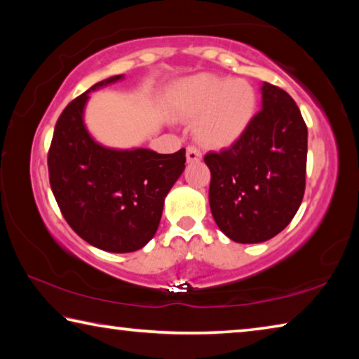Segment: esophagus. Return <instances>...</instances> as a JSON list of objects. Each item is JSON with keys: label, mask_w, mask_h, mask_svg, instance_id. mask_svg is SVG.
I'll return each instance as SVG.
<instances>
[{"label": "esophagus", "mask_w": 359, "mask_h": 359, "mask_svg": "<svg viewBox=\"0 0 359 359\" xmlns=\"http://www.w3.org/2000/svg\"><path fill=\"white\" fill-rule=\"evenodd\" d=\"M203 158L201 151H199L196 147H188L187 149V161L188 163H196Z\"/></svg>", "instance_id": "34e87169"}]
</instances>
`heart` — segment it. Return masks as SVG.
I'll return each mask as SVG.
<instances>
[{
  "label": "heart",
  "mask_w": 359,
  "mask_h": 359,
  "mask_svg": "<svg viewBox=\"0 0 359 359\" xmlns=\"http://www.w3.org/2000/svg\"><path fill=\"white\" fill-rule=\"evenodd\" d=\"M172 100L177 115L196 120L199 141L214 149L241 141L258 111V95L250 82L205 72L180 81L172 90Z\"/></svg>",
  "instance_id": "obj_1"
}]
</instances>
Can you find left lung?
<instances>
[{
  "label": "left lung",
  "mask_w": 359,
  "mask_h": 359,
  "mask_svg": "<svg viewBox=\"0 0 359 359\" xmlns=\"http://www.w3.org/2000/svg\"><path fill=\"white\" fill-rule=\"evenodd\" d=\"M218 228L239 244L269 241L288 226L306 188L307 126L282 88L261 83V111L229 149L204 156Z\"/></svg>",
  "instance_id": "8db88e82"
}]
</instances>
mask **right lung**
I'll list each match as a JSON object with an SVG mask.
<instances>
[{
	"mask_svg": "<svg viewBox=\"0 0 359 359\" xmlns=\"http://www.w3.org/2000/svg\"><path fill=\"white\" fill-rule=\"evenodd\" d=\"M123 79H104L71 101L48 150V177L65 220L90 245L111 253L147 245L166 194L185 169V149L168 155L142 147L112 149L90 135L83 120L90 92Z\"/></svg>",
	"mask_w": 359,
	"mask_h": 359,
	"instance_id": "add662e5",
	"label": "right lung"
}]
</instances>
